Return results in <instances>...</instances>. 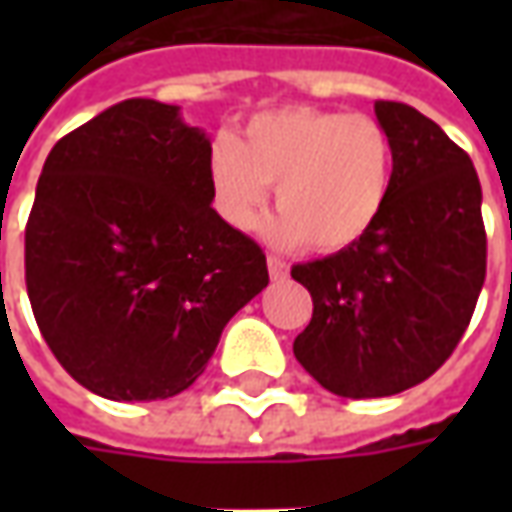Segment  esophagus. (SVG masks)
Returning a JSON list of instances; mask_svg holds the SVG:
<instances>
[{
  "instance_id": "obj_1",
  "label": "esophagus",
  "mask_w": 512,
  "mask_h": 512,
  "mask_svg": "<svg viewBox=\"0 0 512 512\" xmlns=\"http://www.w3.org/2000/svg\"><path fill=\"white\" fill-rule=\"evenodd\" d=\"M268 277L274 279V282H282V279H288V271L290 266L282 260V257H274V255H268Z\"/></svg>"
}]
</instances>
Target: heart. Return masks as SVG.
<instances>
[{"label": "heart", "instance_id": "obj_1", "mask_svg": "<svg viewBox=\"0 0 512 512\" xmlns=\"http://www.w3.org/2000/svg\"><path fill=\"white\" fill-rule=\"evenodd\" d=\"M395 142L376 117L285 106L219 136L208 158L213 208L233 230L260 222L271 186L279 213L263 224L277 246L340 252L384 216L395 183Z\"/></svg>", "mask_w": 512, "mask_h": 512}]
</instances>
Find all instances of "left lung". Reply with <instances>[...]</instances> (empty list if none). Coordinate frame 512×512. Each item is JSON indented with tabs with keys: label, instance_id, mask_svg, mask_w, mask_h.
Returning a JSON list of instances; mask_svg holds the SVG:
<instances>
[{
	"label": "left lung",
	"instance_id": "left-lung-1",
	"mask_svg": "<svg viewBox=\"0 0 512 512\" xmlns=\"http://www.w3.org/2000/svg\"><path fill=\"white\" fill-rule=\"evenodd\" d=\"M376 120L397 158L384 216L359 244L290 271L312 296L293 354L323 389L354 400L433 376L472 321L485 279L472 158L414 106L378 101Z\"/></svg>",
	"mask_w": 512,
	"mask_h": 512
}]
</instances>
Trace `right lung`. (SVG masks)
I'll list each match as a JSON object with an SVG mask.
<instances>
[{
  "label": "right lung",
  "mask_w": 512,
  "mask_h": 512,
  "mask_svg": "<svg viewBox=\"0 0 512 512\" xmlns=\"http://www.w3.org/2000/svg\"><path fill=\"white\" fill-rule=\"evenodd\" d=\"M211 139L128 98L51 147L27 222V293L51 354L106 400L189 389L268 285L263 249L213 211Z\"/></svg>",
  "instance_id": "1"
}]
</instances>
